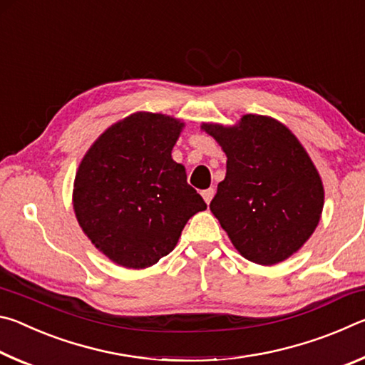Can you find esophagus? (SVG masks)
I'll list each match as a JSON object with an SVG mask.
<instances>
[{
  "mask_svg": "<svg viewBox=\"0 0 365 365\" xmlns=\"http://www.w3.org/2000/svg\"><path fill=\"white\" fill-rule=\"evenodd\" d=\"M214 193H215V190L214 188H207V190H205V191H202V197H205V201L207 202V205H209V202H211L212 201V197H214Z\"/></svg>",
  "mask_w": 365,
  "mask_h": 365,
  "instance_id": "esophagus-1",
  "label": "esophagus"
}]
</instances>
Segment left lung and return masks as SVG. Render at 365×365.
Returning a JSON list of instances; mask_svg holds the SVG:
<instances>
[{
    "instance_id": "obj_1",
    "label": "left lung",
    "mask_w": 365,
    "mask_h": 365,
    "mask_svg": "<svg viewBox=\"0 0 365 365\" xmlns=\"http://www.w3.org/2000/svg\"><path fill=\"white\" fill-rule=\"evenodd\" d=\"M227 154V174L211 211L250 261H285L316 230L322 180L298 138L270 117L243 115L238 125H205Z\"/></svg>"
}]
</instances>
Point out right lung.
I'll list each match as a JSON object with an SVG mask.
<instances>
[{
    "instance_id": "right-lung-1",
    "label": "right lung",
    "mask_w": 365,
    "mask_h": 365,
    "mask_svg": "<svg viewBox=\"0 0 365 365\" xmlns=\"http://www.w3.org/2000/svg\"><path fill=\"white\" fill-rule=\"evenodd\" d=\"M182 125L137 113L109 127L80 164L73 209L82 230L110 261L128 269L156 264L175 248L206 202L170 153Z\"/></svg>"
}]
</instances>
